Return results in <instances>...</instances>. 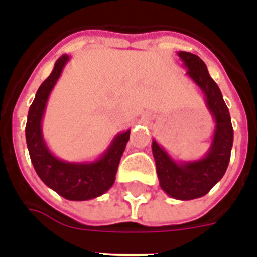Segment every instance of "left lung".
I'll use <instances>...</instances> for the list:
<instances>
[{
	"instance_id": "8db88e82",
	"label": "left lung",
	"mask_w": 257,
	"mask_h": 257,
	"mask_svg": "<svg viewBox=\"0 0 257 257\" xmlns=\"http://www.w3.org/2000/svg\"><path fill=\"white\" fill-rule=\"evenodd\" d=\"M178 55L188 68V76L205 95L206 105L216 123L213 139L207 154L190 162L176 163L156 140L152 143V151L161 188L172 198L189 201L207 194L225 174L233 147V127L221 91L210 77L203 60L185 51H179Z\"/></svg>"
}]
</instances>
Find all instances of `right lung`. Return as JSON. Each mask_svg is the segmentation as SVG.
I'll return each mask as SVG.
<instances>
[{"mask_svg":"<svg viewBox=\"0 0 257 257\" xmlns=\"http://www.w3.org/2000/svg\"><path fill=\"white\" fill-rule=\"evenodd\" d=\"M68 60L69 56L61 55L56 60L51 74L37 90L28 112L26 139L31 161L41 180L65 199L87 201L104 194L113 185L122 153L130 139V130L118 134L105 153L95 162H67L56 158L49 151L42 138L41 122L50 92Z\"/></svg>","mask_w":257,"mask_h":257,"instance_id":"add662e5","label":"right lung"}]
</instances>
